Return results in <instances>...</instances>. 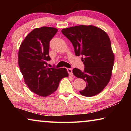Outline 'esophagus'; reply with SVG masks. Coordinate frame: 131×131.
I'll return each mask as SVG.
<instances>
[{
    "mask_svg": "<svg viewBox=\"0 0 131 131\" xmlns=\"http://www.w3.org/2000/svg\"><path fill=\"white\" fill-rule=\"evenodd\" d=\"M67 70L68 72L69 73V75H70V76H73V73H72V69L71 68H68L67 69Z\"/></svg>",
    "mask_w": 131,
    "mask_h": 131,
    "instance_id": "34e87169",
    "label": "esophagus"
}]
</instances>
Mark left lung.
<instances>
[{"label": "left lung", "instance_id": "8db88e82", "mask_svg": "<svg viewBox=\"0 0 131 131\" xmlns=\"http://www.w3.org/2000/svg\"><path fill=\"white\" fill-rule=\"evenodd\" d=\"M62 34L69 40L75 55L82 56L84 71L74 68L73 73L86 82L80 93L91 97L99 94L109 82L112 74L114 55L109 37L102 29L94 25H78L63 29Z\"/></svg>", "mask_w": 131, "mask_h": 131}]
</instances>
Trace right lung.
Here are the masks:
<instances>
[{"label": "right lung", "mask_w": 131, "mask_h": 131, "mask_svg": "<svg viewBox=\"0 0 131 131\" xmlns=\"http://www.w3.org/2000/svg\"><path fill=\"white\" fill-rule=\"evenodd\" d=\"M55 28H35L22 42L18 51V65L24 81L31 91L47 96L57 90L61 80L68 77L65 68H48L49 43L57 34Z\"/></svg>", "instance_id": "obj_1"}]
</instances>
